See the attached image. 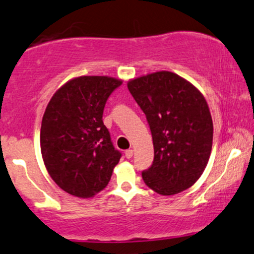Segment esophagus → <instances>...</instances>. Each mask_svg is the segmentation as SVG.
<instances>
[{
	"label": "esophagus",
	"instance_id": "obj_1",
	"mask_svg": "<svg viewBox=\"0 0 254 254\" xmlns=\"http://www.w3.org/2000/svg\"><path fill=\"white\" fill-rule=\"evenodd\" d=\"M125 156H126V158H128V159H130V158L133 157V150H127L125 152Z\"/></svg>",
	"mask_w": 254,
	"mask_h": 254
}]
</instances>
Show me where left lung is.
Listing matches in <instances>:
<instances>
[{
	"instance_id": "8db88e82",
	"label": "left lung",
	"mask_w": 254,
	"mask_h": 254,
	"mask_svg": "<svg viewBox=\"0 0 254 254\" xmlns=\"http://www.w3.org/2000/svg\"><path fill=\"white\" fill-rule=\"evenodd\" d=\"M145 113L154 160L142 180L159 195L187 190L203 174L213 146V120L202 92L183 77L158 71L128 80Z\"/></svg>"
}]
</instances>
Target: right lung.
Returning a JSON list of instances; mask_svg holds the SVG:
<instances>
[{
  "instance_id": "1",
  "label": "right lung",
  "mask_w": 254,
  "mask_h": 254,
  "mask_svg": "<svg viewBox=\"0 0 254 254\" xmlns=\"http://www.w3.org/2000/svg\"><path fill=\"white\" fill-rule=\"evenodd\" d=\"M122 80L80 76L55 92L40 129L41 156L61 189L80 198L94 197L109 183L121 153L115 150L102 115L109 95Z\"/></svg>"
}]
</instances>
